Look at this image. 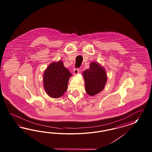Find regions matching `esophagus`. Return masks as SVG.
<instances>
[{
  "label": "esophagus",
  "mask_w": 152,
  "mask_h": 152,
  "mask_svg": "<svg viewBox=\"0 0 152 152\" xmlns=\"http://www.w3.org/2000/svg\"><path fill=\"white\" fill-rule=\"evenodd\" d=\"M79 71H80L79 69H76V68L74 69V73L75 75H77V74H78V73H79Z\"/></svg>",
  "instance_id": "1"
}]
</instances>
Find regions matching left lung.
<instances>
[{
  "instance_id": "1",
  "label": "left lung",
  "mask_w": 152,
  "mask_h": 152,
  "mask_svg": "<svg viewBox=\"0 0 152 152\" xmlns=\"http://www.w3.org/2000/svg\"><path fill=\"white\" fill-rule=\"evenodd\" d=\"M90 69L83 72L87 94L94 96L104 89L107 82V74L103 67L98 63L91 62Z\"/></svg>"
}]
</instances>
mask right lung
<instances>
[{
	"instance_id": "right-lung-1",
	"label": "right lung",
	"mask_w": 152,
	"mask_h": 152,
	"mask_svg": "<svg viewBox=\"0 0 152 152\" xmlns=\"http://www.w3.org/2000/svg\"><path fill=\"white\" fill-rule=\"evenodd\" d=\"M71 76L62 61L52 62L44 73V87L46 94L55 99L61 97L67 90Z\"/></svg>"
}]
</instances>
